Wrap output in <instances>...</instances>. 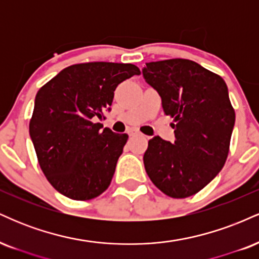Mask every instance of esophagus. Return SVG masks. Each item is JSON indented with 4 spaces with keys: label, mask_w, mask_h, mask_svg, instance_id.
Here are the masks:
<instances>
[{
    "label": "esophagus",
    "mask_w": 259,
    "mask_h": 259,
    "mask_svg": "<svg viewBox=\"0 0 259 259\" xmlns=\"http://www.w3.org/2000/svg\"><path fill=\"white\" fill-rule=\"evenodd\" d=\"M129 135L130 136H138V135H140V133L138 132V130H130Z\"/></svg>",
    "instance_id": "esophagus-1"
}]
</instances>
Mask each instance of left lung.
Segmentation results:
<instances>
[{"label": "left lung", "instance_id": "1", "mask_svg": "<svg viewBox=\"0 0 259 259\" xmlns=\"http://www.w3.org/2000/svg\"><path fill=\"white\" fill-rule=\"evenodd\" d=\"M159 94L163 111L174 118L175 141L154 136L144 154L146 173L163 194H197L224 167L235 124L228 86L217 74L190 59L150 62L142 69Z\"/></svg>", "mask_w": 259, "mask_h": 259}]
</instances>
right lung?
<instances>
[{"label": "right lung", "mask_w": 259, "mask_h": 259, "mask_svg": "<svg viewBox=\"0 0 259 259\" xmlns=\"http://www.w3.org/2000/svg\"><path fill=\"white\" fill-rule=\"evenodd\" d=\"M139 74L134 64H74L37 91L29 133L38 164L59 194L86 201L109 186L127 135L101 130L95 120L111 111L115 88Z\"/></svg>", "instance_id": "1"}]
</instances>
